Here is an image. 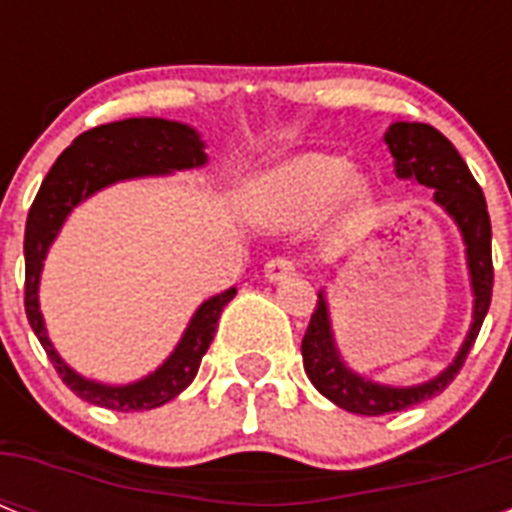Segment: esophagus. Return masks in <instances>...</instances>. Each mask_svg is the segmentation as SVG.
Masks as SVG:
<instances>
[{
	"label": "esophagus",
	"instance_id": "1",
	"mask_svg": "<svg viewBox=\"0 0 512 512\" xmlns=\"http://www.w3.org/2000/svg\"><path fill=\"white\" fill-rule=\"evenodd\" d=\"M295 271V260H289V257H271V260L265 263V279L268 281H284L289 279V276H295Z\"/></svg>",
	"mask_w": 512,
	"mask_h": 512
}]
</instances>
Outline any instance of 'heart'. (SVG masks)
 <instances>
[{
	"label": "heart",
	"instance_id": "heart-1",
	"mask_svg": "<svg viewBox=\"0 0 512 512\" xmlns=\"http://www.w3.org/2000/svg\"><path fill=\"white\" fill-rule=\"evenodd\" d=\"M350 175V164L332 154H303L276 170L255 177L247 188V212L271 228L311 223L340 199L358 207L366 201V185Z\"/></svg>",
	"mask_w": 512,
	"mask_h": 512
}]
</instances>
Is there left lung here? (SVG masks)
<instances>
[{"label":"left lung","mask_w":512,"mask_h":512,"mask_svg":"<svg viewBox=\"0 0 512 512\" xmlns=\"http://www.w3.org/2000/svg\"><path fill=\"white\" fill-rule=\"evenodd\" d=\"M385 143L396 162V175L401 180H417L420 185L433 188V201L446 209V215L460 228L462 241H465V257H468L470 287H473V324H470L460 353L438 377L412 385V388H390V385L366 380L345 366L335 345V335H332L327 297L324 292H319V303H316V311H313L311 324L303 337L305 374L311 377L321 396H327L332 404L345 412L366 414V417L401 412L406 406L428 401V398L438 396L460 374L462 364L481 332L494 287L492 220L486 212L484 191L476 183V177L470 175L468 164L462 162L457 148L436 127L420 122L390 124L385 132Z\"/></svg>","instance_id":"8db88e82"}]
</instances>
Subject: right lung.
I'll return each mask as SVG.
<instances>
[{
	"mask_svg": "<svg viewBox=\"0 0 512 512\" xmlns=\"http://www.w3.org/2000/svg\"><path fill=\"white\" fill-rule=\"evenodd\" d=\"M201 164H207V154H204L199 132L193 127L170 122V119L143 116V119L100 124L95 130L82 132L58 156V162L52 164V170L42 180V188L28 209L26 239H23V255H26V300L23 303H26L28 324L42 342L55 372L82 401L114 409V412H146L183 393L199 372L201 358L215 337L217 319L225 305L233 300L236 289H225L199 305L177 348L156 372L130 385H103V382L76 374L58 356V350L52 348L47 337L42 311H39V276H42L47 249L66 223L68 212L84 199H90L100 188L119 183V180H132V177L193 170Z\"/></svg>",
	"mask_w": 512,
	"mask_h": 512,
	"instance_id": "obj_1",
	"label": "right lung"
}]
</instances>
